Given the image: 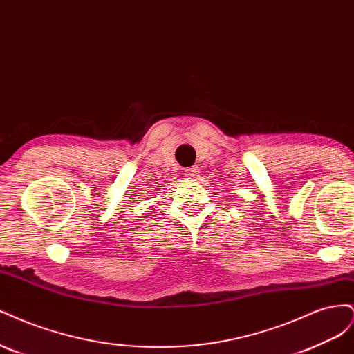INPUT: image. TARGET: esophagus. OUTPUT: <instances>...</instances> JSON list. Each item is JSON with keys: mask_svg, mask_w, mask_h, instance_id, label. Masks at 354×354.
<instances>
[{"mask_svg": "<svg viewBox=\"0 0 354 354\" xmlns=\"http://www.w3.org/2000/svg\"><path fill=\"white\" fill-rule=\"evenodd\" d=\"M185 177H187V178H195V177H198V174H199V168L198 167H189V168H186L185 169Z\"/></svg>", "mask_w": 354, "mask_h": 354, "instance_id": "34e87169", "label": "esophagus"}]
</instances>
